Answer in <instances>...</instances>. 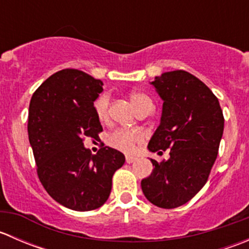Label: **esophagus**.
<instances>
[{
    "label": "esophagus",
    "instance_id": "obj_1",
    "mask_svg": "<svg viewBox=\"0 0 249 249\" xmlns=\"http://www.w3.org/2000/svg\"><path fill=\"white\" fill-rule=\"evenodd\" d=\"M137 158L136 157H131V155H126V158H125V160H126L127 164H131V162L136 161Z\"/></svg>",
    "mask_w": 249,
    "mask_h": 249
}]
</instances>
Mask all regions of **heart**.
<instances>
[{"label":"heart","instance_id":"1","mask_svg":"<svg viewBox=\"0 0 249 249\" xmlns=\"http://www.w3.org/2000/svg\"><path fill=\"white\" fill-rule=\"evenodd\" d=\"M130 102L139 112L140 109L144 108L147 106H153L152 100L144 95L143 92L134 91L129 96ZM108 107H109V96L107 94H102L94 102V109L96 113V117L100 122L105 123L108 119ZM142 141V135L137 130H126V129H118L113 131L107 136V144L110 148L120 150V152L130 153L134 150L136 143Z\"/></svg>","mask_w":249,"mask_h":249}]
</instances>
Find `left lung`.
I'll return each mask as SVG.
<instances>
[{"instance_id":"8db88e82","label":"left lung","mask_w":249,"mask_h":249,"mask_svg":"<svg viewBox=\"0 0 249 249\" xmlns=\"http://www.w3.org/2000/svg\"><path fill=\"white\" fill-rule=\"evenodd\" d=\"M150 85L164 104L148 150L170 148L171 152L169 160L150 159L154 169L141 187L148 201L170 210L193 199L207 182L217 159L224 118L214 94L189 72H164Z\"/></svg>"}]
</instances>
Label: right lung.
I'll return each instance as SVG.
<instances>
[{"label":"right lung","instance_id":"right-lung-1","mask_svg":"<svg viewBox=\"0 0 249 249\" xmlns=\"http://www.w3.org/2000/svg\"><path fill=\"white\" fill-rule=\"evenodd\" d=\"M102 87L85 72L61 70L44 80L30 101L27 131L39 180L55 201L79 212L107 201L113 175L125 162L114 148L92 155L83 143L102 131L94 109Z\"/></svg>","mask_w":249,"mask_h":249}]
</instances>
